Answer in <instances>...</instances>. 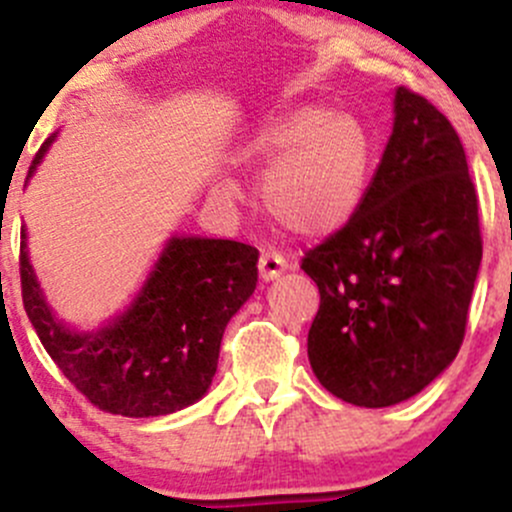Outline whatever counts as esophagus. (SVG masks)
I'll return each mask as SVG.
<instances>
[{"instance_id": "34e87169", "label": "esophagus", "mask_w": 512, "mask_h": 512, "mask_svg": "<svg viewBox=\"0 0 512 512\" xmlns=\"http://www.w3.org/2000/svg\"><path fill=\"white\" fill-rule=\"evenodd\" d=\"M257 267H260L262 282H275L287 272V260L280 252H262L260 265Z\"/></svg>"}]
</instances>
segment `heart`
Wrapping results in <instances>:
<instances>
[{
  "label": "heart",
  "instance_id": "obj_1",
  "mask_svg": "<svg viewBox=\"0 0 512 512\" xmlns=\"http://www.w3.org/2000/svg\"><path fill=\"white\" fill-rule=\"evenodd\" d=\"M240 163L265 170L260 198L267 215L287 232L309 240L347 227L366 198L374 148L354 116L324 106H297L252 131L237 151ZM225 198L240 185L223 178Z\"/></svg>",
  "mask_w": 512,
  "mask_h": 512
}]
</instances>
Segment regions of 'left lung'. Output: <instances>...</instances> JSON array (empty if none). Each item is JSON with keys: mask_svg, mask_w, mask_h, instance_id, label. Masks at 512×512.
<instances>
[{"mask_svg": "<svg viewBox=\"0 0 512 512\" xmlns=\"http://www.w3.org/2000/svg\"><path fill=\"white\" fill-rule=\"evenodd\" d=\"M480 257L461 138L436 106L399 86L359 213L302 260L322 297L307 337L319 384L366 409L426 389L461 349Z\"/></svg>", "mask_w": 512, "mask_h": 512, "instance_id": "obj_1", "label": "left lung"}]
</instances>
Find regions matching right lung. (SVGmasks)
Wrapping results in <instances>:
<instances>
[{"instance_id": "1", "label": "right lung", "mask_w": 512, "mask_h": 512, "mask_svg": "<svg viewBox=\"0 0 512 512\" xmlns=\"http://www.w3.org/2000/svg\"><path fill=\"white\" fill-rule=\"evenodd\" d=\"M54 141L51 133L29 178ZM257 255L245 242L170 235L128 307L79 329L46 299L22 227L24 309L46 352L91 404L128 418L168 416L208 394L227 322L255 292Z\"/></svg>"}]
</instances>
